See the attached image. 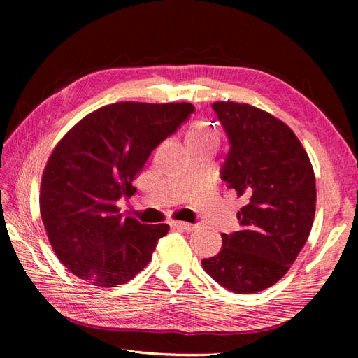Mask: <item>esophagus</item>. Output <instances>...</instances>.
I'll return each mask as SVG.
<instances>
[{"mask_svg":"<svg viewBox=\"0 0 358 358\" xmlns=\"http://www.w3.org/2000/svg\"><path fill=\"white\" fill-rule=\"evenodd\" d=\"M173 229H178V230H185V231H192L194 229H197V225L189 224V222H180V221H175L171 222Z\"/></svg>","mask_w":358,"mask_h":358,"instance_id":"1","label":"esophagus"}]
</instances>
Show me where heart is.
Masks as SVG:
<instances>
[{
  "label": "heart",
  "mask_w": 358,
  "mask_h": 358,
  "mask_svg": "<svg viewBox=\"0 0 358 358\" xmlns=\"http://www.w3.org/2000/svg\"><path fill=\"white\" fill-rule=\"evenodd\" d=\"M188 146H203V145H218L220 131L210 122L196 121L187 133Z\"/></svg>",
  "instance_id": "obj_1"
}]
</instances>
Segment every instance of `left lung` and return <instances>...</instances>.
I'll return each mask as SVG.
<instances>
[{"instance_id":"obj_1","label":"left lung","mask_w":358,"mask_h":358,"mask_svg":"<svg viewBox=\"0 0 358 358\" xmlns=\"http://www.w3.org/2000/svg\"><path fill=\"white\" fill-rule=\"evenodd\" d=\"M230 142L221 179L245 197L242 230L201 262L213 280L237 294L275 285L305 246L315 216V175L292 129L254 106L212 104Z\"/></svg>"}]
</instances>
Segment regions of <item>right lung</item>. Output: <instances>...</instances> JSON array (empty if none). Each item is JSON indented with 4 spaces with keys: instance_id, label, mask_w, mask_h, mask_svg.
Segmentation results:
<instances>
[{
    "instance_id": "1",
    "label": "right lung",
    "mask_w": 358,
    "mask_h": 358,
    "mask_svg": "<svg viewBox=\"0 0 358 358\" xmlns=\"http://www.w3.org/2000/svg\"><path fill=\"white\" fill-rule=\"evenodd\" d=\"M194 112L191 103L122 101L76 124L43 171L40 213L49 242L70 272L110 288L148 266L167 224L146 225L119 213L152 150Z\"/></svg>"
}]
</instances>
